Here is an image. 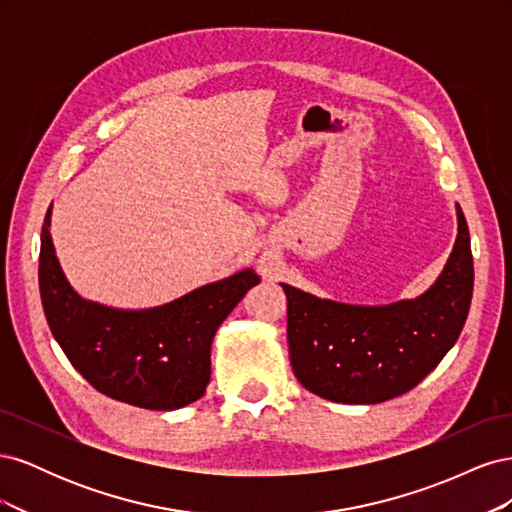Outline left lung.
<instances>
[{"mask_svg":"<svg viewBox=\"0 0 512 512\" xmlns=\"http://www.w3.org/2000/svg\"><path fill=\"white\" fill-rule=\"evenodd\" d=\"M457 241L425 294L391 305H346L282 284L288 348L297 380L337 404H380L404 395L438 367L466 324L474 262L457 205Z\"/></svg>","mask_w":512,"mask_h":512,"instance_id":"8db88e82","label":"left lung"}]
</instances>
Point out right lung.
<instances>
[{
    "label": "right lung",
    "instance_id": "obj_1",
    "mask_svg": "<svg viewBox=\"0 0 512 512\" xmlns=\"http://www.w3.org/2000/svg\"><path fill=\"white\" fill-rule=\"evenodd\" d=\"M49 226L51 209L40 235V297L72 367L96 391L138 408L177 410L203 397L215 331L260 282L258 275L245 269L151 309L106 307L68 284Z\"/></svg>",
    "mask_w": 512,
    "mask_h": 512
}]
</instances>
